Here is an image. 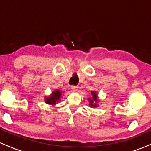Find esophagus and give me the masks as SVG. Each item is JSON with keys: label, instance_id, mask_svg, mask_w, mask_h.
I'll use <instances>...</instances> for the list:
<instances>
[{"label": "esophagus", "instance_id": "34e87169", "mask_svg": "<svg viewBox=\"0 0 151 151\" xmlns=\"http://www.w3.org/2000/svg\"><path fill=\"white\" fill-rule=\"evenodd\" d=\"M72 89L74 91H77L78 87H77V86H72Z\"/></svg>", "mask_w": 151, "mask_h": 151}]
</instances>
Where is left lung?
<instances>
[{
	"label": "left lung",
	"instance_id": "left-lung-1",
	"mask_svg": "<svg viewBox=\"0 0 151 151\" xmlns=\"http://www.w3.org/2000/svg\"><path fill=\"white\" fill-rule=\"evenodd\" d=\"M91 97L88 98L89 101L90 107H94V108L95 107H98V103L99 102V99L97 93L95 91H91Z\"/></svg>",
	"mask_w": 151,
	"mask_h": 151
}]
</instances>
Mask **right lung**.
Here are the masks:
<instances>
[{
    "instance_id": "right-lung-1",
    "label": "right lung",
    "mask_w": 151,
    "mask_h": 151,
    "mask_svg": "<svg viewBox=\"0 0 151 151\" xmlns=\"http://www.w3.org/2000/svg\"><path fill=\"white\" fill-rule=\"evenodd\" d=\"M62 95H63V91L60 89H55L52 91L51 94L48 96H45V101L47 104L55 106L60 102Z\"/></svg>"
}]
</instances>
